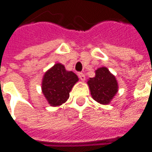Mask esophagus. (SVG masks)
Here are the masks:
<instances>
[{
  "instance_id": "obj_1",
  "label": "esophagus",
  "mask_w": 152,
  "mask_h": 152,
  "mask_svg": "<svg viewBox=\"0 0 152 152\" xmlns=\"http://www.w3.org/2000/svg\"><path fill=\"white\" fill-rule=\"evenodd\" d=\"M78 78H80L82 81H84L85 80V75L83 73H78Z\"/></svg>"
}]
</instances>
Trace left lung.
Instances as JSON below:
<instances>
[{"mask_svg": "<svg viewBox=\"0 0 152 152\" xmlns=\"http://www.w3.org/2000/svg\"><path fill=\"white\" fill-rule=\"evenodd\" d=\"M95 73V77L88 81L91 95L99 103L108 104L118 92V82L105 67L99 68Z\"/></svg>", "mask_w": 152, "mask_h": 152, "instance_id": "obj_1", "label": "left lung"}]
</instances>
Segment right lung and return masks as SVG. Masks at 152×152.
Segmentation results:
<instances>
[{"mask_svg":"<svg viewBox=\"0 0 152 152\" xmlns=\"http://www.w3.org/2000/svg\"><path fill=\"white\" fill-rule=\"evenodd\" d=\"M78 80L74 73L66 71L61 64H56L43 78V94L51 106H59L69 99V92Z\"/></svg>","mask_w":152,"mask_h":152,"instance_id":"add662e5","label":"right lung"}]
</instances>
